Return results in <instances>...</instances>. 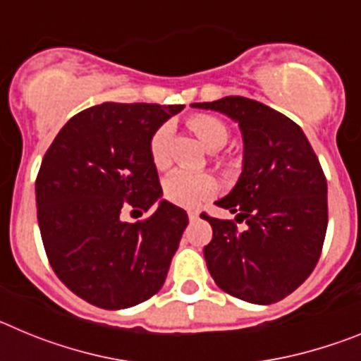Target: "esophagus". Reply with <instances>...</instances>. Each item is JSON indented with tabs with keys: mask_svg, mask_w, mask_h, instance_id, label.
Here are the masks:
<instances>
[{
	"mask_svg": "<svg viewBox=\"0 0 361 361\" xmlns=\"http://www.w3.org/2000/svg\"><path fill=\"white\" fill-rule=\"evenodd\" d=\"M199 216H200L199 212H188V219H190L191 222H193V220H199Z\"/></svg>",
	"mask_w": 361,
	"mask_h": 361,
	"instance_id": "1",
	"label": "esophagus"
}]
</instances>
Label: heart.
Returning <instances> with one entry per match:
<instances>
[{
    "instance_id": "obj_1",
    "label": "heart",
    "mask_w": 361,
    "mask_h": 361,
    "mask_svg": "<svg viewBox=\"0 0 361 361\" xmlns=\"http://www.w3.org/2000/svg\"><path fill=\"white\" fill-rule=\"evenodd\" d=\"M190 128L195 132L204 148L209 152L220 149L228 142L229 132L226 124L212 116H197L190 119ZM171 126L162 124L149 139V157L159 170L170 164ZM216 191V180L208 173L177 170L164 178V197L180 208H193Z\"/></svg>"
}]
</instances>
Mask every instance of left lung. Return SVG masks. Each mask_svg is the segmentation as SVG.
<instances>
[{
    "instance_id": "1",
    "label": "left lung",
    "mask_w": 361,
    "mask_h": 361,
    "mask_svg": "<svg viewBox=\"0 0 361 361\" xmlns=\"http://www.w3.org/2000/svg\"><path fill=\"white\" fill-rule=\"evenodd\" d=\"M191 108L219 111L238 124L244 142L242 173L220 208L245 222L213 219L204 258L222 291L269 305L307 280L327 231V180L298 124L247 97L229 95Z\"/></svg>"
}]
</instances>
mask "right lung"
I'll use <instances>...</instances> for the list:
<instances>
[{
	"label": "right lung",
	"instance_id": "1",
	"mask_svg": "<svg viewBox=\"0 0 361 361\" xmlns=\"http://www.w3.org/2000/svg\"><path fill=\"white\" fill-rule=\"evenodd\" d=\"M184 104L103 103L59 130L36 180L41 238L50 266L79 298L126 309L164 283L188 226L183 208L162 199L149 139ZM126 205L156 212L120 219Z\"/></svg>",
	"mask_w": 361,
	"mask_h": 361
}]
</instances>
